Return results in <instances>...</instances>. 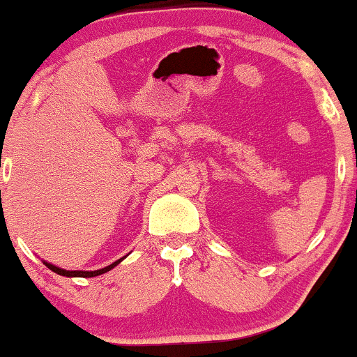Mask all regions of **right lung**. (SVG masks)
<instances>
[{"mask_svg": "<svg viewBox=\"0 0 357 357\" xmlns=\"http://www.w3.org/2000/svg\"><path fill=\"white\" fill-rule=\"evenodd\" d=\"M124 258H126V257L119 258L117 261H114V264H110L109 267H104V268H100V270H92V272H84V270H63V268H60V267H55V265L48 264V261H43V264L47 265V267L50 268L52 272L59 273V275H63V277H84V278H89V277H97V275H102V273L109 272V270H112L114 267H116V265L121 264V261L124 260Z\"/></svg>", "mask_w": 357, "mask_h": 357, "instance_id": "obj_1", "label": "right lung"}]
</instances>
